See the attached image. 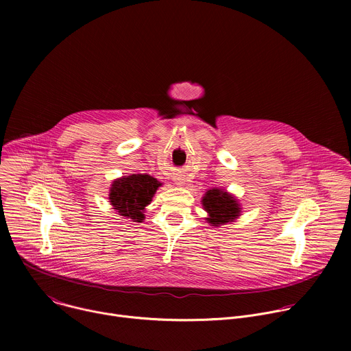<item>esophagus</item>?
<instances>
[{
    "mask_svg": "<svg viewBox=\"0 0 351 351\" xmlns=\"http://www.w3.org/2000/svg\"><path fill=\"white\" fill-rule=\"evenodd\" d=\"M178 184H179V183H178Z\"/></svg>",
    "mask_w": 351,
    "mask_h": 351,
    "instance_id": "34e87169",
    "label": "esophagus"
}]
</instances>
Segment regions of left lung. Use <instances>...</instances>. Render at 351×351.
<instances>
[{
    "label": "left lung",
    "instance_id": "left-lung-1",
    "mask_svg": "<svg viewBox=\"0 0 351 351\" xmlns=\"http://www.w3.org/2000/svg\"><path fill=\"white\" fill-rule=\"evenodd\" d=\"M203 207L208 213V223L211 226H221L233 222L240 215V204L237 199L225 190L211 189L203 197Z\"/></svg>",
    "mask_w": 351,
    "mask_h": 351
}]
</instances>
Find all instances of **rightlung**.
Returning a JSON list of instances; mask_svg holds the SVG:
<instances>
[{"instance_id":"right-lung-1","label":"right lung","mask_w":351,"mask_h":351,"mask_svg":"<svg viewBox=\"0 0 351 351\" xmlns=\"http://www.w3.org/2000/svg\"><path fill=\"white\" fill-rule=\"evenodd\" d=\"M161 184L147 173H132L115 179L110 189V203L119 215L130 218L133 222H143V213Z\"/></svg>"}]
</instances>
